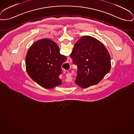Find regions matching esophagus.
<instances>
[{"label":"esophagus","instance_id":"34e87169","mask_svg":"<svg viewBox=\"0 0 134 134\" xmlns=\"http://www.w3.org/2000/svg\"><path fill=\"white\" fill-rule=\"evenodd\" d=\"M71 60L70 58H68L67 59V64H71Z\"/></svg>","mask_w":134,"mask_h":134}]
</instances>
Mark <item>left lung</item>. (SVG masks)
Wrapping results in <instances>:
<instances>
[{
    "label": "left lung",
    "mask_w": 134,
    "mask_h": 134,
    "mask_svg": "<svg viewBox=\"0 0 134 134\" xmlns=\"http://www.w3.org/2000/svg\"><path fill=\"white\" fill-rule=\"evenodd\" d=\"M70 57L78 67L75 83L82 88L98 83L111 69L107 49L100 41L90 36L79 40Z\"/></svg>",
    "instance_id": "8db88e82"
}]
</instances>
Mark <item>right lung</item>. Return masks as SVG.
<instances>
[{"instance_id": "right-lung-1", "label": "right lung", "mask_w": 134, "mask_h": 134, "mask_svg": "<svg viewBox=\"0 0 134 134\" xmlns=\"http://www.w3.org/2000/svg\"><path fill=\"white\" fill-rule=\"evenodd\" d=\"M67 58L61 55L55 42L48 39L40 40L29 48L26 57L28 75L41 87L52 88L60 85L61 66Z\"/></svg>"}]
</instances>
